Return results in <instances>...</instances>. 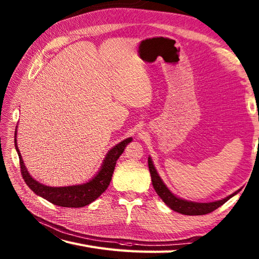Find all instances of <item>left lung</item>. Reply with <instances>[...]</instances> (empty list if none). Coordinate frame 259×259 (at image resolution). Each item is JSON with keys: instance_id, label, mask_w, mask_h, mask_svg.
I'll list each match as a JSON object with an SVG mask.
<instances>
[{"instance_id": "obj_1", "label": "left lung", "mask_w": 259, "mask_h": 259, "mask_svg": "<svg viewBox=\"0 0 259 259\" xmlns=\"http://www.w3.org/2000/svg\"><path fill=\"white\" fill-rule=\"evenodd\" d=\"M148 166H149V171L151 175V181H152V186L155 188L156 192L158 196L161 198L163 202L168 205L172 210L184 213V214H189V216H199V214H206L211 212L213 210H216L217 208L224 205L225 202L229 200L230 198L237 194L238 191L234 192L230 196L226 197L225 199L218 200V201H213V202H192V201H187L181 199V198L176 197L174 194H171L166 185L163 184V181L161 178L159 177L157 174V170L153 167V163L151 161V158H148Z\"/></svg>"}]
</instances>
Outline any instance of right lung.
Instances as JSON below:
<instances>
[{
	"instance_id": "obj_1",
	"label": "right lung",
	"mask_w": 259,
	"mask_h": 259,
	"mask_svg": "<svg viewBox=\"0 0 259 259\" xmlns=\"http://www.w3.org/2000/svg\"><path fill=\"white\" fill-rule=\"evenodd\" d=\"M15 148L18 151L20 158V167L21 174L23 177L25 184L30 187V189L42 198H45L48 201L54 203L57 206L61 207H73L80 208L89 205L92 201H95L97 198L103 194L111 181L113 170L115 167V162L121 156V153L124 151V148L129 142L133 141V138L124 139L119 145L113 147L110 150L106 159L103 160L100 171L98 172L95 178L90 180L89 183L83 185L69 186V187H49L38 183L33 179L27 172L24 166L23 159L20 155V150L16 145V129H15Z\"/></svg>"
}]
</instances>
